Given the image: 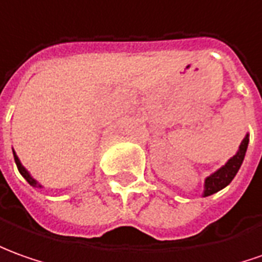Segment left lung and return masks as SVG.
<instances>
[{
    "label": "left lung",
    "mask_w": 262,
    "mask_h": 262,
    "mask_svg": "<svg viewBox=\"0 0 262 262\" xmlns=\"http://www.w3.org/2000/svg\"><path fill=\"white\" fill-rule=\"evenodd\" d=\"M248 142H250V138L247 135L243 142H241L238 152L222 168H220L216 172H213L212 175H209L206 178L205 185H204V196H209V195H212L215 192L224 189L235 178L236 172L239 170L241 165H243L245 152H247V147H248Z\"/></svg>",
    "instance_id": "8db88e82"
}]
</instances>
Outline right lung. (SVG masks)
I'll list each match as a JSON object with an SVG mask.
<instances>
[{"instance_id": "right-lung-1", "label": "right lung", "mask_w": 262, "mask_h": 262, "mask_svg": "<svg viewBox=\"0 0 262 262\" xmlns=\"http://www.w3.org/2000/svg\"><path fill=\"white\" fill-rule=\"evenodd\" d=\"M14 161H15V165H17V168H18L19 173H21V175L24 176V179H26L27 182L30 183L31 186H34V188H42L41 185H40V183L37 182V181L34 179L33 176H31V175H30V173H28V170H27V169L24 168L23 165H21V162H19L18 156L15 155V152H14Z\"/></svg>"}]
</instances>
